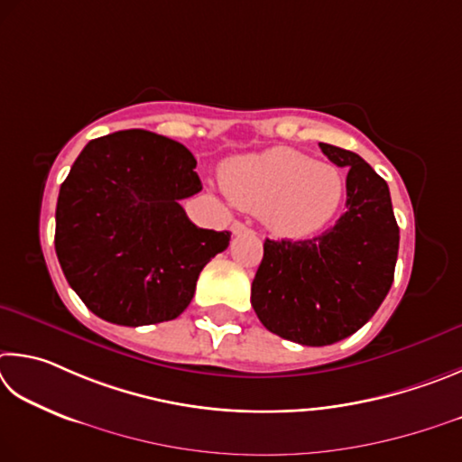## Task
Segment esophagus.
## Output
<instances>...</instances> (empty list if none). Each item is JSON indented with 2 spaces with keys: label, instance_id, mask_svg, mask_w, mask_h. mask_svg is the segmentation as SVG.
<instances>
[{
  "label": "esophagus",
  "instance_id": "obj_1",
  "mask_svg": "<svg viewBox=\"0 0 462 462\" xmlns=\"http://www.w3.org/2000/svg\"><path fill=\"white\" fill-rule=\"evenodd\" d=\"M249 231H252V229H249V226L245 223H241V221H236L231 225L233 236H241V233H249Z\"/></svg>",
  "mask_w": 462,
  "mask_h": 462
}]
</instances>
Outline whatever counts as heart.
Wrapping results in <instances>:
<instances>
[{
    "label": "heart",
    "instance_id": "heart-1",
    "mask_svg": "<svg viewBox=\"0 0 462 462\" xmlns=\"http://www.w3.org/2000/svg\"><path fill=\"white\" fill-rule=\"evenodd\" d=\"M223 189L237 207L262 213L284 237H306L337 215L345 178L335 166L290 148H270L231 160Z\"/></svg>",
    "mask_w": 462,
    "mask_h": 462
}]
</instances>
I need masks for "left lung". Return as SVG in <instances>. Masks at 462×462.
I'll list each match as a JSON object with an SVG mask.
<instances>
[{
  "label": "left lung",
  "mask_w": 462,
  "mask_h": 462,
  "mask_svg": "<svg viewBox=\"0 0 462 462\" xmlns=\"http://www.w3.org/2000/svg\"><path fill=\"white\" fill-rule=\"evenodd\" d=\"M349 168L346 210L319 237L265 239L252 306L270 333L306 346L351 337L374 317L393 282L400 226L387 182L355 152L319 143Z\"/></svg>",
  "instance_id": "8db88e82"
}]
</instances>
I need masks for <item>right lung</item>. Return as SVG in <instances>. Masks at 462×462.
<instances>
[{
  "instance_id": "obj_1",
  "label": "right lung",
  "mask_w": 462,
  "mask_h": 462,
  "mask_svg": "<svg viewBox=\"0 0 462 462\" xmlns=\"http://www.w3.org/2000/svg\"><path fill=\"white\" fill-rule=\"evenodd\" d=\"M197 160L170 137L127 129L88 142L60 184L54 247L97 317L121 327L174 320L229 231L200 229L182 199L202 190Z\"/></svg>"
}]
</instances>
